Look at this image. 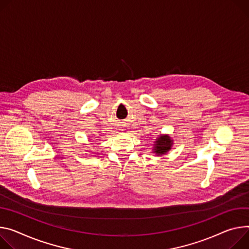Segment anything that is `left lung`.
<instances>
[{
    "label": "left lung",
    "mask_w": 249,
    "mask_h": 249,
    "mask_svg": "<svg viewBox=\"0 0 249 249\" xmlns=\"http://www.w3.org/2000/svg\"><path fill=\"white\" fill-rule=\"evenodd\" d=\"M173 146V140L169 135H161L158 138L154 144L153 153H155L157 156H162L167 154Z\"/></svg>",
    "instance_id": "1"
}]
</instances>
